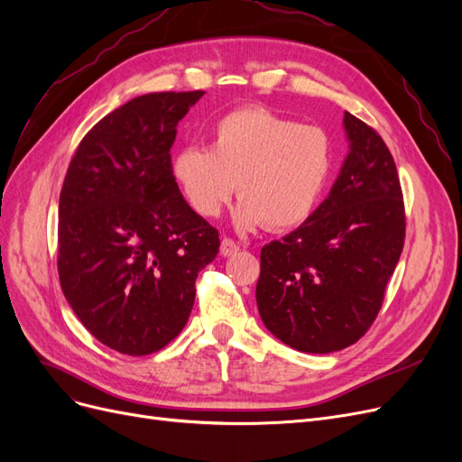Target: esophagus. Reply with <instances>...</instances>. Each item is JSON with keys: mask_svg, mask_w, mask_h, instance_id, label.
<instances>
[{"mask_svg": "<svg viewBox=\"0 0 462 462\" xmlns=\"http://www.w3.org/2000/svg\"><path fill=\"white\" fill-rule=\"evenodd\" d=\"M219 253H221V256H233L239 253V245L231 239H223L221 246H219Z\"/></svg>", "mask_w": 462, "mask_h": 462, "instance_id": "1", "label": "esophagus"}]
</instances>
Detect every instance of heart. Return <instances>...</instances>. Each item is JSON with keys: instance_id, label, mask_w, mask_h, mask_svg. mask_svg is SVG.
<instances>
[{"instance_id": "heart-1", "label": "heart", "mask_w": 462, "mask_h": 462, "mask_svg": "<svg viewBox=\"0 0 462 462\" xmlns=\"http://www.w3.org/2000/svg\"><path fill=\"white\" fill-rule=\"evenodd\" d=\"M173 179L189 206L216 217L236 183L239 206L233 223L253 231H285L314 212L333 171L331 136L314 125L279 117L263 107L223 116L212 146L190 144L173 158Z\"/></svg>"}]
</instances>
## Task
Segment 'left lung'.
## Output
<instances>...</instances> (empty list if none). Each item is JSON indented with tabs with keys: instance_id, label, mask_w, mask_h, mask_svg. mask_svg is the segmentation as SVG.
I'll return each instance as SVG.
<instances>
[{
	"instance_id": "obj_1",
	"label": "left lung",
	"mask_w": 462,
	"mask_h": 462,
	"mask_svg": "<svg viewBox=\"0 0 462 462\" xmlns=\"http://www.w3.org/2000/svg\"><path fill=\"white\" fill-rule=\"evenodd\" d=\"M343 127L348 153L328 199L260 253V318L300 353L341 351L368 331L404 245L393 158L382 136L348 111Z\"/></svg>"
}]
</instances>
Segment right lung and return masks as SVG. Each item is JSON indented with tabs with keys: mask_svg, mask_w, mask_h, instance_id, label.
Masks as SVG:
<instances>
[{
	"mask_svg": "<svg viewBox=\"0 0 462 462\" xmlns=\"http://www.w3.org/2000/svg\"><path fill=\"white\" fill-rule=\"evenodd\" d=\"M204 96L153 92L82 138L60 197L63 295L94 337L144 356L175 339L219 235L187 204L171 170L177 125Z\"/></svg>",
	"mask_w": 462,
	"mask_h": 462,
	"instance_id": "1",
	"label": "right lung"
}]
</instances>
